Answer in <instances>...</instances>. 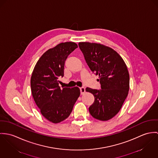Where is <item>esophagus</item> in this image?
<instances>
[{
	"instance_id": "esophagus-1",
	"label": "esophagus",
	"mask_w": 158,
	"mask_h": 158,
	"mask_svg": "<svg viewBox=\"0 0 158 158\" xmlns=\"http://www.w3.org/2000/svg\"><path fill=\"white\" fill-rule=\"evenodd\" d=\"M80 91H81V94H83L85 92V88L84 87L80 88Z\"/></svg>"
}]
</instances>
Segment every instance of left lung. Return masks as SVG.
<instances>
[{"label":"left lung","mask_w":158,"mask_h":158,"mask_svg":"<svg viewBox=\"0 0 158 158\" xmlns=\"http://www.w3.org/2000/svg\"><path fill=\"white\" fill-rule=\"evenodd\" d=\"M79 47L89 69L99 75L101 84V89H85L94 97L89 112L96 119L108 121L119 111L128 95L127 67L120 55L110 47L89 42H79Z\"/></svg>","instance_id":"8db88e82"}]
</instances>
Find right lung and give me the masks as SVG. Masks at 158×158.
Segmentation results:
<instances>
[{"instance_id": "right-lung-1", "label": "right lung", "mask_w": 158, "mask_h": 158, "mask_svg": "<svg viewBox=\"0 0 158 158\" xmlns=\"http://www.w3.org/2000/svg\"><path fill=\"white\" fill-rule=\"evenodd\" d=\"M77 45L74 42L58 44L39 59L31 77V88L35 104L49 121L59 123L70 115L80 95L77 87L59 86V78L64 76L65 62Z\"/></svg>"}]
</instances>
